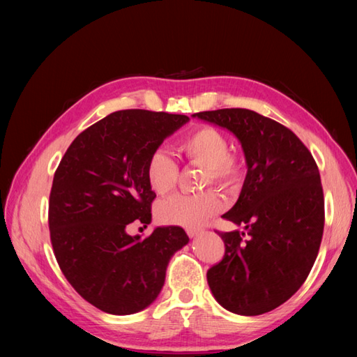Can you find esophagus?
Returning a JSON list of instances; mask_svg holds the SVG:
<instances>
[{
    "instance_id": "obj_1",
    "label": "esophagus",
    "mask_w": 357,
    "mask_h": 357,
    "mask_svg": "<svg viewBox=\"0 0 357 357\" xmlns=\"http://www.w3.org/2000/svg\"><path fill=\"white\" fill-rule=\"evenodd\" d=\"M187 234H188V237L195 238V237H197L199 234H202V229H196V228H187Z\"/></svg>"
}]
</instances>
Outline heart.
<instances>
[{
	"label": "heart",
	"instance_id": "b5f03b06",
	"mask_svg": "<svg viewBox=\"0 0 357 357\" xmlns=\"http://www.w3.org/2000/svg\"><path fill=\"white\" fill-rule=\"evenodd\" d=\"M181 152L185 158L205 167L202 185H218L231 192L242 181V167L234 156L229 155V141L222 130L213 126H199L181 138ZM179 169L164 149H155L146 162L147 184L156 195L164 196L175 188ZM223 208L218 192L208 190L202 195H176L158 205V216L170 225L187 228L201 227Z\"/></svg>",
	"mask_w": 357,
	"mask_h": 357
}]
</instances>
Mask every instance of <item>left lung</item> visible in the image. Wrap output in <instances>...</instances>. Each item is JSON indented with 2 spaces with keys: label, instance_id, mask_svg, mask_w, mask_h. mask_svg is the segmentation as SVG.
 Instances as JSON below:
<instances>
[{
  "label": "left lung",
  "instance_id": "1",
  "mask_svg": "<svg viewBox=\"0 0 357 357\" xmlns=\"http://www.w3.org/2000/svg\"><path fill=\"white\" fill-rule=\"evenodd\" d=\"M193 117L233 132L248 167L237 202L222 216L245 231L219 233L225 255L206 272L211 294L243 317L271 312L303 286L317 260L324 231L318 165L291 129L254 111Z\"/></svg>",
  "mask_w": 357,
  "mask_h": 357
}]
</instances>
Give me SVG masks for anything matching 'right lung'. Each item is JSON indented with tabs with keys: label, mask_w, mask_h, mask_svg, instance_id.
<instances>
[{
	"label": "right lung",
	"mask_w": 357,
	"mask_h": 357,
	"mask_svg": "<svg viewBox=\"0 0 357 357\" xmlns=\"http://www.w3.org/2000/svg\"><path fill=\"white\" fill-rule=\"evenodd\" d=\"M188 120L144 109L112 112L76 137L54 173L48 227L56 260L76 292L106 313L151 305L173 254L188 243L181 227H158L146 238L126 233L134 220H152L149 156Z\"/></svg>",
	"instance_id": "right-lung-1"
}]
</instances>
